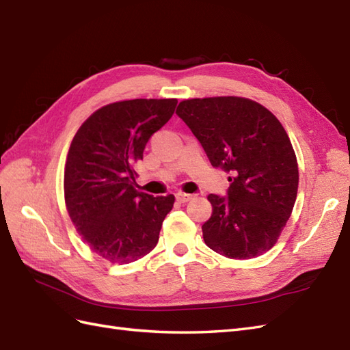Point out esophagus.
Masks as SVG:
<instances>
[{
	"label": "esophagus",
	"mask_w": 350,
	"mask_h": 350,
	"mask_svg": "<svg viewBox=\"0 0 350 350\" xmlns=\"http://www.w3.org/2000/svg\"><path fill=\"white\" fill-rule=\"evenodd\" d=\"M176 199H177V202H180V204H186L187 201H191V199H192V195H189V193H183V192H178V193H176Z\"/></svg>",
	"instance_id": "esophagus-1"
}]
</instances>
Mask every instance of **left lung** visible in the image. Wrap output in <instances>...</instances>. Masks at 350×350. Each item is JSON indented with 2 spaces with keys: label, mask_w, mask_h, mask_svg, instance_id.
Wrapping results in <instances>:
<instances>
[{
  "label": "left lung",
  "mask_w": 350,
  "mask_h": 350,
  "mask_svg": "<svg viewBox=\"0 0 350 350\" xmlns=\"http://www.w3.org/2000/svg\"><path fill=\"white\" fill-rule=\"evenodd\" d=\"M176 114L213 167L230 173L227 196L208 195L204 241L217 254L249 259L269 251L297 195L299 170L284 127L265 107L241 96L185 99Z\"/></svg>",
  "instance_id": "obj_1"
}]
</instances>
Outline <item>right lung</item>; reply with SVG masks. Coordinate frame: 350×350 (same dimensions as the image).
<instances>
[{
	"instance_id": "add662e5",
	"label": "right lung",
	"mask_w": 350,
	"mask_h": 350,
	"mask_svg": "<svg viewBox=\"0 0 350 350\" xmlns=\"http://www.w3.org/2000/svg\"><path fill=\"white\" fill-rule=\"evenodd\" d=\"M177 99H129L108 104L79 127L64 170L70 218L88 246L113 264H129L158 243L174 196L136 189V163Z\"/></svg>"
}]
</instances>
